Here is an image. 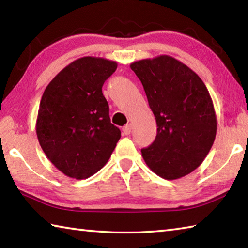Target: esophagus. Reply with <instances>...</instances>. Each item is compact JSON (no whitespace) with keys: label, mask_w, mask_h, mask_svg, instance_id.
<instances>
[{"label":"esophagus","mask_w":248,"mask_h":248,"mask_svg":"<svg viewBox=\"0 0 248 248\" xmlns=\"http://www.w3.org/2000/svg\"><path fill=\"white\" fill-rule=\"evenodd\" d=\"M131 130H132V124H125L124 127L123 128V131H124V133L125 134V136H128V134L131 133Z\"/></svg>","instance_id":"obj_1"}]
</instances>
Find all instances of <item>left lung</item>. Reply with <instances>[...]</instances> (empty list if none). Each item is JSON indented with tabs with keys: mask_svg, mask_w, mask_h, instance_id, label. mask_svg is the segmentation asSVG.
<instances>
[{
	"mask_svg": "<svg viewBox=\"0 0 248 248\" xmlns=\"http://www.w3.org/2000/svg\"><path fill=\"white\" fill-rule=\"evenodd\" d=\"M143 85L157 124L153 143L141 150L151 170L164 179L195 170L207 156L217 134L210 94L198 75L170 56L130 64Z\"/></svg>",
	"mask_w": 248,
	"mask_h": 248,
	"instance_id": "1",
	"label": "left lung"
}]
</instances>
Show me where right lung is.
Here are the masks:
<instances>
[{
  "mask_svg": "<svg viewBox=\"0 0 248 248\" xmlns=\"http://www.w3.org/2000/svg\"><path fill=\"white\" fill-rule=\"evenodd\" d=\"M115 61L83 57L60 71L40 100L36 132L50 162L64 175L85 179L104 167L119 141L102 87Z\"/></svg>",
  "mask_w": 248,
  "mask_h": 248,
  "instance_id": "obj_1",
  "label": "right lung"
}]
</instances>
